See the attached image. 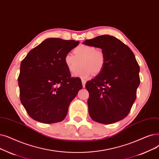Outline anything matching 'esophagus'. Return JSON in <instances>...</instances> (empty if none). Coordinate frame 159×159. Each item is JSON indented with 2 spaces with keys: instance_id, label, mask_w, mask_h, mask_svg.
Segmentation results:
<instances>
[{
  "instance_id": "1",
  "label": "esophagus",
  "mask_w": 159,
  "mask_h": 159,
  "mask_svg": "<svg viewBox=\"0 0 159 159\" xmlns=\"http://www.w3.org/2000/svg\"><path fill=\"white\" fill-rule=\"evenodd\" d=\"M82 86H83V88H84L86 83V80L84 79H82Z\"/></svg>"
}]
</instances>
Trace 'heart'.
<instances>
[{
    "instance_id": "b5f03b06",
    "label": "heart",
    "mask_w": 159,
    "mask_h": 159,
    "mask_svg": "<svg viewBox=\"0 0 159 159\" xmlns=\"http://www.w3.org/2000/svg\"><path fill=\"white\" fill-rule=\"evenodd\" d=\"M74 54L68 53L65 55L64 61L68 71L73 73L82 64V67L74 74L75 77L86 79L93 74L101 73L105 67L106 58L101 50L97 49L93 45H81L76 47Z\"/></svg>"
}]
</instances>
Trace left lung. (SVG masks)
Returning a JSON list of instances; mask_svg holds the SVG:
<instances>
[{"label": "left lung", "mask_w": 159, "mask_h": 159, "mask_svg": "<svg viewBox=\"0 0 159 159\" xmlns=\"http://www.w3.org/2000/svg\"><path fill=\"white\" fill-rule=\"evenodd\" d=\"M83 44L100 48L106 61L102 71L88 81V112L102 124L119 121L129 113L140 84V67L130 48L110 35L87 39Z\"/></svg>", "instance_id": "8db88e82"}]
</instances>
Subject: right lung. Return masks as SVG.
I'll list each match as a JSON object with an SVG mask.
<instances>
[{
	"instance_id": "right-lung-1",
	"label": "right lung",
	"mask_w": 159,
	"mask_h": 159,
	"mask_svg": "<svg viewBox=\"0 0 159 159\" xmlns=\"http://www.w3.org/2000/svg\"><path fill=\"white\" fill-rule=\"evenodd\" d=\"M79 44L75 40L48 38L20 63V99L34 120L54 123L65 119L69 106L82 85L79 78L71 77L64 58Z\"/></svg>"
}]
</instances>
